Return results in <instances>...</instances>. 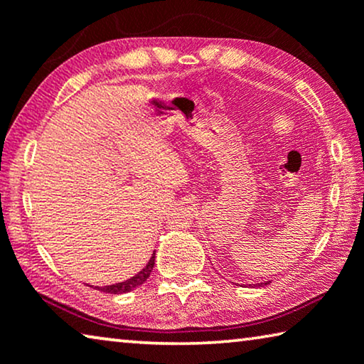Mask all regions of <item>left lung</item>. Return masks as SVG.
Returning <instances> with one entry per match:
<instances>
[{
    "instance_id": "left-lung-1",
    "label": "left lung",
    "mask_w": 364,
    "mask_h": 364,
    "mask_svg": "<svg viewBox=\"0 0 364 364\" xmlns=\"http://www.w3.org/2000/svg\"><path fill=\"white\" fill-rule=\"evenodd\" d=\"M270 282H272V280H269V282H259V284H256L255 287H265V285H269Z\"/></svg>"
}]
</instances>
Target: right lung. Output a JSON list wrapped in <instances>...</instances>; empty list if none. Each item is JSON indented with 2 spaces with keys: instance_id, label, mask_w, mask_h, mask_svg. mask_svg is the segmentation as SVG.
<instances>
[{
  "instance_id": "right-lung-1",
  "label": "right lung",
  "mask_w": 364,
  "mask_h": 364,
  "mask_svg": "<svg viewBox=\"0 0 364 364\" xmlns=\"http://www.w3.org/2000/svg\"><path fill=\"white\" fill-rule=\"evenodd\" d=\"M154 264H155V252H152L151 259H149V262L146 265H144V269L139 270L136 275H132L131 279L124 282H118V284H113V285H107V287H95V290L103 291V293H112V295H123V293L136 290L137 287H141L144 282L149 279V275H151L154 269Z\"/></svg>"
}]
</instances>
